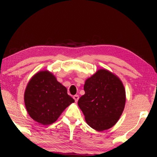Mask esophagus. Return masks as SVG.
<instances>
[{"label": "esophagus", "instance_id": "34e87169", "mask_svg": "<svg viewBox=\"0 0 157 157\" xmlns=\"http://www.w3.org/2000/svg\"><path fill=\"white\" fill-rule=\"evenodd\" d=\"M74 99L75 100V101L76 102H77L78 101V98H79V96H78V95H75V96H74Z\"/></svg>", "mask_w": 157, "mask_h": 157}]
</instances>
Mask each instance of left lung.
<instances>
[{
    "label": "left lung",
    "mask_w": 157,
    "mask_h": 157,
    "mask_svg": "<svg viewBox=\"0 0 157 157\" xmlns=\"http://www.w3.org/2000/svg\"><path fill=\"white\" fill-rule=\"evenodd\" d=\"M85 94L78 101L86 122L97 132L113 127L123 113L126 91L119 76L100 68L85 81Z\"/></svg>",
    "instance_id": "1"
}]
</instances>
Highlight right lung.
Instances as JSON below:
<instances>
[{
	"label": "right lung",
	"mask_w": 157,
	"mask_h": 157,
	"mask_svg": "<svg viewBox=\"0 0 157 157\" xmlns=\"http://www.w3.org/2000/svg\"><path fill=\"white\" fill-rule=\"evenodd\" d=\"M75 101L67 89L48 70L40 71L30 79L24 92V103L29 115L46 126L59 119L62 112Z\"/></svg>",
	"instance_id": "1"
}]
</instances>
